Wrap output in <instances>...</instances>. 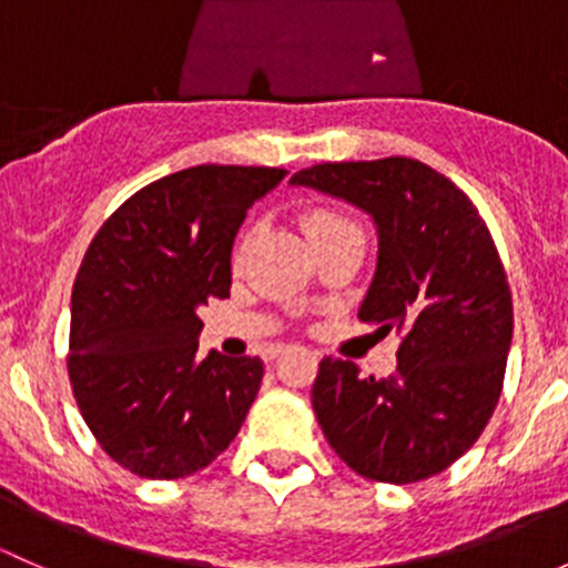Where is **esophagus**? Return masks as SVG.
<instances>
[{
  "instance_id": "obj_1",
  "label": "esophagus",
  "mask_w": 568,
  "mask_h": 568,
  "mask_svg": "<svg viewBox=\"0 0 568 568\" xmlns=\"http://www.w3.org/2000/svg\"><path fill=\"white\" fill-rule=\"evenodd\" d=\"M283 352H285V346H272V348H268L266 357H268V359H277Z\"/></svg>"
}]
</instances>
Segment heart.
Here are the masks:
<instances>
[{"label":"heart","instance_id":"heart-1","mask_svg":"<svg viewBox=\"0 0 568 568\" xmlns=\"http://www.w3.org/2000/svg\"><path fill=\"white\" fill-rule=\"evenodd\" d=\"M305 231L311 233V239H313V242H316V247H318V244L329 242V239L337 236V233L359 231V227L354 225V222L348 220V216L337 214V211H332V209H313V211H307V214H305ZM247 244H250V236H244V242L239 244V257L244 255Z\"/></svg>","mask_w":568,"mask_h":568}]
</instances>
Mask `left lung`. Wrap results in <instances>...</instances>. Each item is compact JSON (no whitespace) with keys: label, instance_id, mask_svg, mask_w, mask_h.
<instances>
[{"label":"left lung","instance_id":"1","mask_svg":"<svg viewBox=\"0 0 568 568\" xmlns=\"http://www.w3.org/2000/svg\"><path fill=\"white\" fill-rule=\"evenodd\" d=\"M291 183L371 214L379 257L359 318L400 332L387 379L321 359L313 409L326 443L382 484L439 475L480 437L506 376L514 307L489 227L454 181L417 159L326 162Z\"/></svg>","mask_w":568,"mask_h":568}]
</instances>
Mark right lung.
<instances>
[{"instance_id": "right-lung-1", "label": "right lung", "mask_w": 568, "mask_h": 568, "mask_svg": "<svg viewBox=\"0 0 568 568\" xmlns=\"http://www.w3.org/2000/svg\"><path fill=\"white\" fill-rule=\"evenodd\" d=\"M283 178L236 164L164 175L131 194L84 252L68 376L101 448L140 478L209 467L247 417L263 363L197 357V311L231 296L239 227Z\"/></svg>"}]
</instances>
